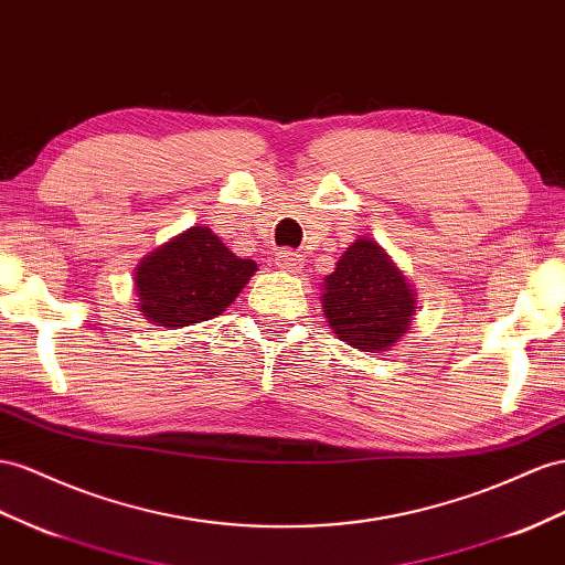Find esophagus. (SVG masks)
<instances>
[{"label":"esophagus","mask_w":565,"mask_h":565,"mask_svg":"<svg viewBox=\"0 0 565 565\" xmlns=\"http://www.w3.org/2000/svg\"><path fill=\"white\" fill-rule=\"evenodd\" d=\"M277 267L284 271L296 274L302 269V255L294 253V250H281V253H277Z\"/></svg>","instance_id":"34e87169"}]
</instances>
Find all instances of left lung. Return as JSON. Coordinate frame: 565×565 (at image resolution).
<instances>
[{"label": "left lung", "instance_id": "8db88e82", "mask_svg": "<svg viewBox=\"0 0 565 565\" xmlns=\"http://www.w3.org/2000/svg\"><path fill=\"white\" fill-rule=\"evenodd\" d=\"M415 288L382 245L360 236L324 277L322 312L334 334L353 349L384 353L408 334Z\"/></svg>", "mask_w": 565, "mask_h": 565}]
</instances>
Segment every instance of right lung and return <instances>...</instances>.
<instances>
[{
  "label": "right lung",
  "instance_id": "1",
  "mask_svg": "<svg viewBox=\"0 0 565 565\" xmlns=\"http://www.w3.org/2000/svg\"><path fill=\"white\" fill-rule=\"evenodd\" d=\"M257 271L207 226H191L145 255L134 274L138 310L150 324L181 329L214 320Z\"/></svg>",
  "mask_w": 565,
  "mask_h": 565
}]
</instances>
